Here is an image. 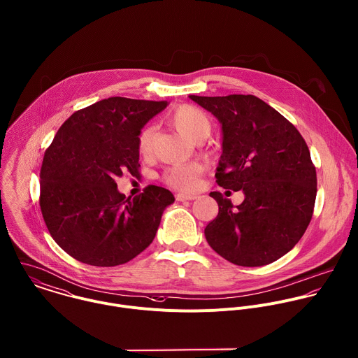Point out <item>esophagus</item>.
<instances>
[{"label":"esophagus","instance_id":"esophagus-1","mask_svg":"<svg viewBox=\"0 0 358 358\" xmlns=\"http://www.w3.org/2000/svg\"><path fill=\"white\" fill-rule=\"evenodd\" d=\"M196 198V195H192V194H182V192H178L176 195V199L180 201V202H185V201H194Z\"/></svg>","mask_w":358,"mask_h":358}]
</instances>
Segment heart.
<instances>
[{"instance_id": "heart-1", "label": "heart", "mask_w": 358, "mask_h": 358, "mask_svg": "<svg viewBox=\"0 0 358 358\" xmlns=\"http://www.w3.org/2000/svg\"><path fill=\"white\" fill-rule=\"evenodd\" d=\"M169 123L188 141L202 143L209 137L212 131V123L208 115L196 106L181 105L170 112ZM155 138V129L148 126L140 133L138 150L143 156L152 152V145ZM203 173V166L199 163H188L173 166L166 170L163 178L169 185L182 189L194 188L201 174Z\"/></svg>"}]
</instances>
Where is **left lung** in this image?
I'll return each mask as SVG.
<instances>
[{"mask_svg":"<svg viewBox=\"0 0 358 358\" xmlns=\"http://www.w3.org/2000/svg\"><path fill=\"white\" fill-rule=\"evenodd\" d=\"M189 98L221 124L217 184L245 195L234 206L210 192L218 215L205 228L208 243L242 267L278 260L300 241L314 210L317 174L307 143L280 112L255 95Z\"/></svg>","mask_w":358,"mask_h":358,"instance_id":"8db88e82","label":"left lung"}]
</instances>
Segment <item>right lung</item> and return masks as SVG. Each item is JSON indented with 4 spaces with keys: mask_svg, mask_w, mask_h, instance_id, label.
Returning a JSON list of instances; mask_svg holds the SVG:
<instances>
[{
    "mask_svg": "<svg viewBox=\"0 0 358 358\" xmlns=\"http://www.w3.org/2000/svg\"><path fill=\"white\" fill-rule=\"evenodd\" d=\"M169 105L110 96L61 126L40 171V208L54 241L76 260L113 267L138 256L153 241L174 195L149 185L136 198L117 189L124 171L138 174V137Z\"/></svg>",
    "mask_w": 358,
    "mask_h": 358,
    "instance_id": "add662e5",
    "label": "right lung"
}]
</instances>
